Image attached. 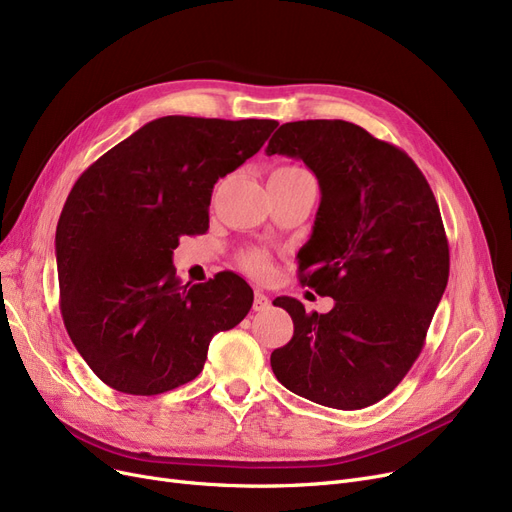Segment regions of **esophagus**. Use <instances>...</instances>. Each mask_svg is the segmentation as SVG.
<instances>
[{
  "label": "esophagus",
  "mask_w": 512,
  "mask_h": 512,
  "mask_svg": "<svg viewBox=\"0 0 512 512\" xmlns=\"http://www.w3.org/2000/svg\"><path fill=\"white\" fill-rule=\"evenodd\" d=\"M270 305H272V301L268 295H263L261 291H255V299H253L255 311H265V309H270Z\"/></svg>",
  "instance_id": "esophagus-1"
}]
</instances>
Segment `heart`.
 I'll return each mask as SVG.
<instances>
[{"label":"heart","instance_id":"heart-1","mask_svg":"<svg viewBox=\"0 0 512 512\" xmlns=\"http://www.w3.org/2000/svg\"><path fill=\"white\" fill-rule=\"evenodd\" d=\"M305 173H307V171H305V169H301V167L288 165V167H280V169H276L272 175L297 177V175H305ZM242 265H244V270H249L251 274L263 276V274H268V270H270V257L265 255L263 251H247V253L242 255Z\"/></svg>","mask_w":512,"mask_h":512}]
</instances>
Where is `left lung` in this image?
Wrapping results in <instances>:
<instances>
[{
	"instance_id": "1",
	"label": "left lung",
	"mask_w": 512,
	"mask_h": 512,
	"mask_svg": "<svg viewBox=\"0 0 512 512\" xmlns=\"http://www.w3.org/2000/svg\"><path fill=\"white\" fill-rule=\"evenodd\" d=\"M265 154L299 159L318 177L322 198L299 274L335 299L328 314L274 299L295 332L274 349L272 370L320 406H372L412 368L448 284V238L431 186L404 150L339 119L284 123Z\"/></svg>"
}]
</instances>
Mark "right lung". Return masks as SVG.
Returning a JSON list of instances; mask_svg holds the SVG:
<instances>
[{"label": "right lung", "instance_id": "add662e5", "mask_svg": "<svg viewBox=\"0 0 512 512\" xmlns=\"http://www.w3.org/2000/svg\"><path fill=\"white\" fill-rule=\"evenodd\" d=\"M272 119L161 117L87 167L56 228L66 332L100 381L159 395L201 374L211 339L234 328L253 291L234 272L175 276L173 249L209 228L211 192L270 138Z\"/></svg>", "mask_w": 512, "mask_h": 512}]
</instances>
